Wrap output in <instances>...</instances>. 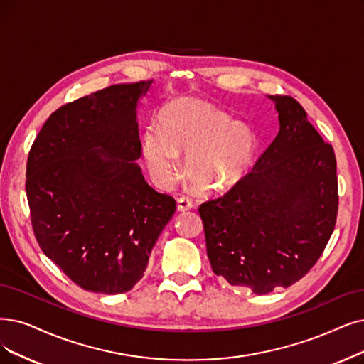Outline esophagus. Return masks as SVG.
Returning a JSON list of instances; mask_svg holds the SVG:
<instances>
[{"mask_svg": "<svg viewBox=\"0 0 364 364\" xmlns=\"http://www.w3.org/2000/svg\"><path fill=\"white\" fill-rule=\"evenodd\" d=\"M194 208V203L190 197H179L178 198V210L185 212V210H190Z\"/></svg>", "mask_w": 364, "mask_h": 364, "instance_id": "34e87169", "label": "esophagus"}]
</instances>
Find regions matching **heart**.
Masks as SVG:
<instances>
[{
  "mask_svg": "<svg viewBox=\"0 0 364 364\" xmlns=\"http://www.w3.org/2000/svg\"><path fill=\"white\" fill-rule=\"evenodd\" d=\"M257 151L252 129L206 101L181 97L158 114V128L143 133L141 155L151 178L170 188L185 173L201 191H223L250 170Z\"/></svg>",
  "mask_w": 364,
  "mask_h": 364,
  "instance_id": "heart-1",
  "label": "heart"
}]
</instances>
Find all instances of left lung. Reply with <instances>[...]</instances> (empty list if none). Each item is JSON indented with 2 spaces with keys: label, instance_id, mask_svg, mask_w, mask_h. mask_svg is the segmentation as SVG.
<instances>
[{
  "label": "left lung",
  "instance_id": "left-lung-1",
  "mask_svg": "<svg viewBox=\"0 0 364 364\" xmlns=\"http://www.w3.org/2000/svg\"><path fill=\"white\" fill-rule=\"evenodd\" d=\"M279 133L250 171L198 208L215 274L267 294L321 257L336 225V156L293 97L267 95Z\"/></svg>",
  "mask_w": 364,
  "mask_h": 364
}]
</instances>
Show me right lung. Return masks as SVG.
I'll list each match as a JSON object with an SVG mask.
<instances>
[{
    "mask_svg": "<svg viewBox=\"0 0 364 364\" xmlns=\"http://www.w3.org/2000/svg\"><path fill=\"white\" fill-rule=\"evenodd\" d=\"M152 80L112 85L55 110L26 163L41 251L86 291H129L146 270L176 201L156 193L141 156L137 106Z\"/></svg>",
    "mask_w": 364,
    "mask_h": 364,
    "instance_id": "1",
    "label": "right lung"
}]
</instances>
